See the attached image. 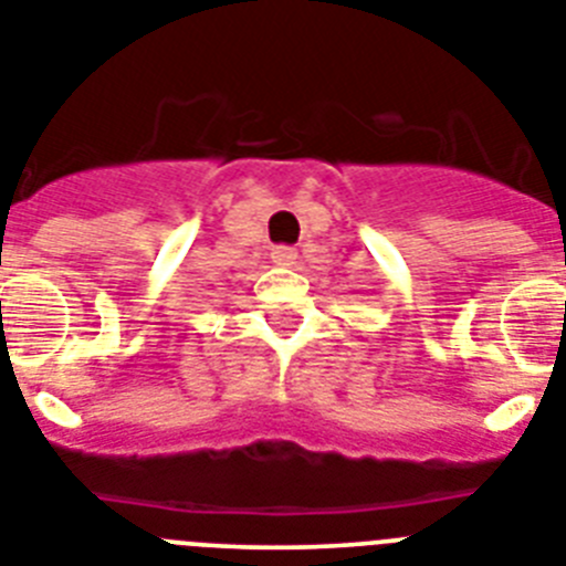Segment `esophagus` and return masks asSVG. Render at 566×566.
Segmentation results:
<instances>
[{"label":"esophagus","mask_w":566,"mask_h":566,"mask_svg":"<svg viewBox=\"0 0 566 566\" xmlns=\"http://www.w3.org/2000/svg\"><path fill=\"white\" fill-rule=\"evenodd\" d=\"M272 260L277 266H294L297 263V249L294 247H274L272 249Z\"/></svg>","instance_id":"34e87169"}]
</instances>
